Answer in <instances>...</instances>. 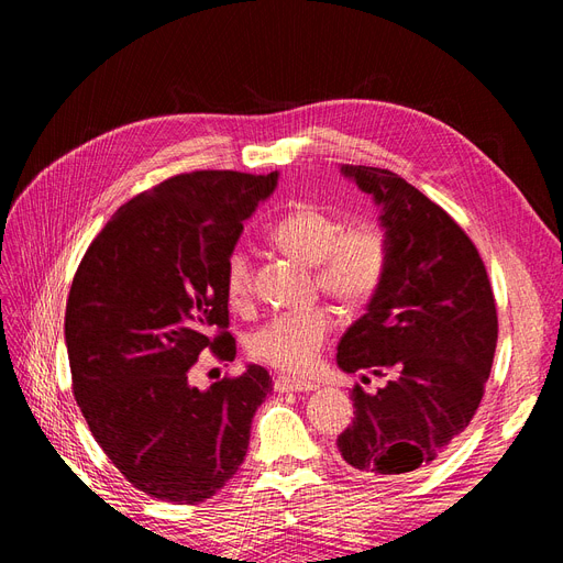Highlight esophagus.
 I'll return each instance as SVG.
<instances>
[{"mask_svg": "<svg viewBox=\"0 0 563 563\" xmlns=\"http://www.w3.org/2000/svg\"><path fill=\"white\" fill-rule=\"evenodd\" d=\"M275 389L277 391H312V389H317V385L314 383L294 380V378H288V376H279L275 380Z\"/></svg>", "mask_w": 563, "mask_h": 563, "instance_id": "34e87169", "label": "esophagus"}]
</instances>
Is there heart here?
<instances>
[{"instance_id": "obj_1", "label": "heart", "mask_w": 563, "mask_h": 563, "mask_svg": "<svg viewBox=\"0 0 563 563\" xmlns=\"http://www.w3.org/2000/svg\"><path fill=\"white\" fill-rule=\"evenodd\" d=\"M269 240L294 258L314 265V279L331 300L345 308L366 305L383 286L389 269V240L376 223L345 225L314 201H298L275 225ZM225 296L244 308L253 288V265L244 249H232L223 263ZM333 317L327 310L277 314L249 335V354L288 376H305L329 343Z\"/></svg>"}]
</instances>
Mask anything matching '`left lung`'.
Instances as JSON below:
<instances>
[{"label": "left lung", "mask_w": 563, "mask_h": 563, "mask_svg": "<svg viewBox=\"0 0 563 563\" xmlns=\"http://www.w3.org/2000/svg\"><path fill=\"white\" fill-rule=\"evenodd\" d=\"M343 174L380 207L391 261L338 343L345 373L387 378L373 395L354 385L338 451L366 476L408 474L444 455L479 408L498 343L496 298L479 251L439 203L387 168L345 164Z\"/></svg>", "instance_id": "left-lung-1"}]
</instances>
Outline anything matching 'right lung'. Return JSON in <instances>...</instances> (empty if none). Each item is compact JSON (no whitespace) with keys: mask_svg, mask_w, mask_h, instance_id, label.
<instances>
[{"mask_svg":"<svg viewBox=\"0 0 563 563\" xmlns=\"http://www.w3.org/2000/svg\"><path fill=\"white\" fill-rule=\"evenodd\" d=\"M277 174L192 172L135 195L75 272L65 308L73 391L98 446L157 500L211 498L244 463L272 391L263 366L190 385L203 350L232 362L225 255Z\"/></svg>","mask_w":563,"mask_h":563,"instance_id":"obj_1","label":"right lung"}]
</instances>
